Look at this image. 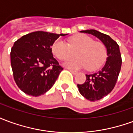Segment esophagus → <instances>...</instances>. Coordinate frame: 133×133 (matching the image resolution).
<instances>
[{
    "label": "esophagus",
    "mask_w": 133,
    "mask_h": 133,
    "mask_svg": "<svg viewBox=\"0 0 133 133\" xmlns=\"http://www.w3.org/2000/svg\"><path fill=\"white\" fill-rule=\"evenodd\" d=\"M70 72H71V73H72L73 75H76L77 73H78V72L77 71H75V70H71V69H69Z\"/></svg>",
    "instance_id": "esophagus-1"
}]
</instances>
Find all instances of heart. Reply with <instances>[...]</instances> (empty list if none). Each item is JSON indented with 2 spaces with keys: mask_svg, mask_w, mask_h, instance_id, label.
Here are the masks:
<instances>
[{
  "mask_svg": "<svg viewBox=\"0 0 133 133\" xmlns=\"http://www.w3.org/2000/svg\"><path fill=\"white\" fill-rule=\"evenodd\" d=\"M53 54L60 60L74 55L76 51L78 58L68 59L63 65L70 69L88 68L90 70L98 69L105 61L107 50L104 44L95 42L86 35H78L70 40L69 44L61 39L55 41L52 46Z\"/></svg>",
  "mask_w": 133,
  "mask_h": 133,
  "instance_id": "obj_1",
  "label": "heart"
}]
</instances>
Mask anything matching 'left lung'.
Listing matches in <instances>:
<instances>
[{"label": "left lung", "instance_id": "8db88e82", "mask_svg": "<svg viewBox=\"0 0 133 133\" xmlns=\"http://www.w3.org/2000/svg\"><path fill=\"white\" fill-rule=\"evenodd\" d=\"M81 33H88L98 38L107 49L106 62L100 71L86 75L83 84H78V90L81 95L90 101L100 100L114 88L120 73L122 65L119 45L109 35L96 30H81Z\"/></svg>", "mask_w": 133, "mask_h": 133}]
</instances>
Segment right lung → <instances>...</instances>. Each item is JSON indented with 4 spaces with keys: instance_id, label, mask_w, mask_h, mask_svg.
<instances>
[{
    "instance_id": "right-lung-1",
    "label": "right lung",
    "mask_w": 133,
    "mask_h": 133,
    "mask_svg": "<svg viewBox=\"0 0 133 133\" xmlns=\"http://www.w3.org/2000/svg\"><path fill=\"white\" fill-rule=\"evenodd\" d=\"M66 35L36 31L14 43L10 51L13 78L25 94L40 96L54 85L63 68L53 58L52 46L60 36Z\"/></svg>"
}]
</instances>
